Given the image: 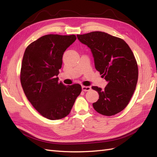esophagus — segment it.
Masks as SVG:
<instances>
[{"label":"esophagus","mask_w":157,"mask_h":157,"mask_svg":"<svg viewBox=\"0 0 157 157\" xmlns=\"http://www.w3.org/2000/svg\"><path fill=\"white\" fill-rule=\"evenodd\" d=\"M82 90L84 91V92H87V91H90L91 90V87L90 86H82Z\"/></svg>","instance_id":"34e87169"}]
</instances>
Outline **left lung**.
I'll return each instance as SVG.
<instances>
[{
    "label": "left lung",
    "mask_w": 157,
    "mask_h": 157,
    "mask_svg": "<svg viewBox=\"0 0 157 157\" xmlns=\"http://www.w3.org/2000/svg\"><path fill=\"white\" fill-rule=\"evenodd\" d=\"M77 37L91 49L96 69L108 82L105 89L92 87L99 94L93 107L105 116L117 114L128 105L137 84L138 68L134 53L123 40L105 32H92Z\"/></svg>",
    "instance_id": "left-lung-1"
}]
</instances>
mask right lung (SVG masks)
<instances>
[{"label": "right lung", "instance_id": "1", "mask_svg": "<svg viewBox=\"0 0 157 157\" xmlns=\"http://www.w3.org/2000/svg\"><path fill=\"white\" fill-rule=\"evenodd\" d=\"M76 40L75 35L48 34L26 48L20 80L28 101L40 114L51 120L67 116L80 94L78 84L66 86L59 82L63 53Z\"/></svg>", "mask_w": 157, "mask_h": 157}]
</instances>
